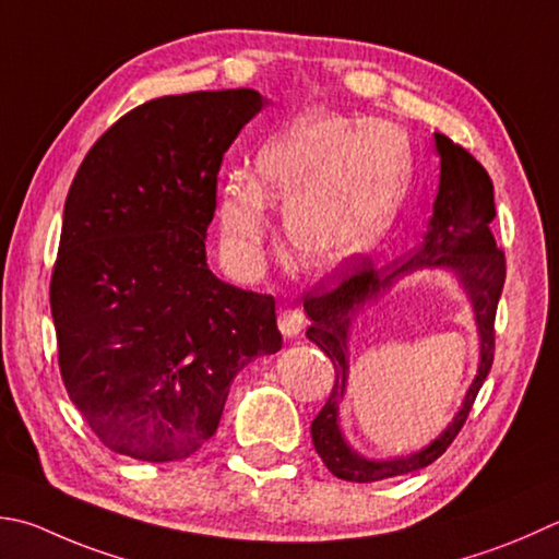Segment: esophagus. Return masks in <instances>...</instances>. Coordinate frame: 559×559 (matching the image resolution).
Listing matches in <instances>:
<instances>
[{"label": "esophagus", "mask_w": 559, "mask_h": 559, "mask_svg": "<svg viewBox=\"0 0 559 559\" xmlns=\"http://www.w3.org/2000/svg\"><path fill=\"white\" fill-rule=\"evenodd\" d=\"M302 326H305V317L300 310H283L278 314V330L286 338H295L302 334Z\"/></svg>", "instance_id": "1"}]
</instances>
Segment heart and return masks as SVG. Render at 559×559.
I'll list each match as a JSON object with an SVG mask.
<instances>
[{
    "instance_id": "obj_1",
    "label": "heart",
    "mask_w": 559,
    "mask_h": 559,
    "mask_svg": "<svg viewBox=\"0 0 559 559\" xmlns=\"http://www.w3.org/2000/svg\"><path fill=\"white\" fill-rule=\"evenodd\" d=\"M409 181L395 126L314 111L261 145L254 177L229 174L217 223L229 251L257 261L269 233L266 203L286 207V235L305 271H334L378 245Z\"/></svg>"
}]
</instances>
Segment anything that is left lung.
I'll list each match as a JSON object with an SVG mask.
<instances>
[{"label": "left lung", "mask_w": 559, "mask_h": 559, "mask_svg": "<svg viewBox=\"0 0 559 559\" xmlns=\"http://www.w3.org/2000/svg\"><path fill=\"white\" fill-rule=\"evenodd\" d=\"M433 150L441 164L439 191L421 242L388 271H376L364 261L336 290L305 300V314L310 317L308 338L332 358L336 370L332 395L312 421V443L326 469L348 483H378L439 461L463 429L469 407L495 360V314L507 276L504 251H499L489 227L497 215L495 186L483 164L451 138L433 133ZM419 270L448 272L468 298L480 344L478 373L454 419L433 442L407 456L368 459L347 443L341 429V402L350 369L347 342L357 314L400 280Z\"/></svg>", "instance_id": "left-lung-1"}]
</instances>
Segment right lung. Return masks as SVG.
Segmentation results:
<instances>
[{"label":"right lung","mask_w":559,"mask_h":559,"mask_svg":"<svg viewBox=\"0 0 559 559\" xmlns=\"http://www.w3.org/2000/svg\"><path fill=\"white\" fill-rule=\"evenodd\" d=\"M264 106L254 90L155 98L96 140L70 186L50 281L60 373L120 455H193L239 370L281 352L271 295L205 259L223 155Z\"/></svg>","instance_id":"right-lung-1"}]
</instances>
